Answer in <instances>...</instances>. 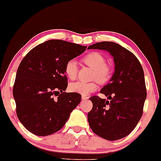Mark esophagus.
I'll return each instance as SVG.
<instances>
[{
  "label": "esophagus",
  "mask_w": 161,
  "mask_h": 161,
  "mask_svg": "<svg viewBox=\"0 0 161 161\" xmlns=\"http://www.w3.org/2000/svg\"><path fill=\"white\" fill-rule=\"evenodd\" d=\"M87 99H89V97H87V96H82V100H83V101Z\"/></svg>",
  "instance_id": "1"
}]
</instances>
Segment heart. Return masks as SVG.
<instances>
[{
  "mask_svg": "<svg viewBox=\"0 0 161 161\" xmlns=\"http://www.w3.org/2000/svg\"><path fill=\"white\" fill-rule=\"evenodd\" d=\"M83 62L86 65L94 69L92 78L97 79L100 82L106 83L111 77V69L106 65V59L101 53H91L83 58ZM66 76L70 80H74L78 74V64L75 60H69L66 62L65 68ZM97 83L96 81L92 82L73 83L69 85V89L71 92L79 94L83 96L89 95V94L97 90Z\"/></svg>",
  "mask_w": 161,
  "mask_h": 161,
  "instance_id": "b5f03b06",
  "label": "heart"
}]
</instances>
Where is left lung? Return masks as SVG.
Masks as SVG:
<instances>
[{
    "label": "left lung",
    "mask_w": 161,
    "mask_h": 161,
    "mask_svg": "<svg viewBox=\"0 0 161 161\" xmlns=\"http://www.w3.org/2000/svg\"><path fill=\"white\" fill-rule=\"evenodd\" d=\"M89 49L105 50L113 57L114 72L98 96L90 97L92 109L88 113L94 133L108 141H117L130 134L143 114L147 98L144 72L134 54L122 46L103 41L89 46Z\"/></svg>",
    "instance_id": "obj_1"
}]
</instances>
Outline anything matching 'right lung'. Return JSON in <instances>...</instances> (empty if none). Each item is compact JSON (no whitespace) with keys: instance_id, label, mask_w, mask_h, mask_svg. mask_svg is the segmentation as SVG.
I'll list each match as a JSON object with an SVG mask.
<instances>
[{"instance_id":"obj_1","label":"right lung","mask_w":161,"mask_h":161,"mask_svg":"<svg viewBox=\"0 0 161 161\" xmlns=\"http://www.w3.org/2000/svg\"><path fill=\"white\" fill-rule=\"evenodd\" d=\"M86 49L61 40H49L33 48L20 62L13 97L17 116L32 134L47 136L59 131L80 103V95L64 92L67 87L64 68L68 60Z\"/></svg>"}]
</instances>
